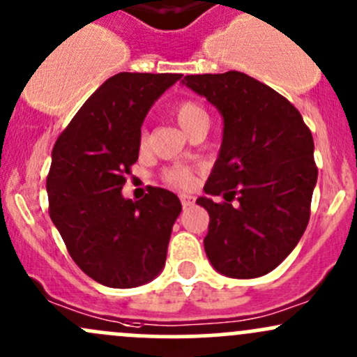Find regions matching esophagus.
I'll list each match as a JSON object with an SVG mask.
<instances>
[{
	"instance_id": "34e87169",
	"label": "esophagus",
	"mask_w": 357,
	"mask_h": 357,
	"mask_svg": "<svg viewBox=\"0 0 357 357\" xmlns=\"http://www.w3.org/2000/svg\"><path fill=\"white\" fill-rule=\"evenodd\" d=\"M180 202H182L183 209H185V208H190V206L194 204V197H192V195L182 194V195H180Z\"/></svg>"
}]
</instances>
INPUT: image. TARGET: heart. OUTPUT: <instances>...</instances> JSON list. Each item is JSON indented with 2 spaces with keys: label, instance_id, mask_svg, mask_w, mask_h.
Returning a JSON list of instances; mask_svg holds the SVG:
<instances>
[{
  "label": "heart",
  "instance_id": "heart-1",
  "mask_svg": "<svg viewBox=\"0 0 357 357\" xmlns=\"http://www.w3.org/2000/svg\"><path fill=\"white\" fill-rule=\"evenodd\" d=\"M175 119L180 124V128L183 131H189L190 128L199 121H208V112L204 110V107L201 103L194 102V100H182L175 105ZM146 144V134H141V146ZM165 182H168L170 185L175 187H190L194 182L192 174H190L187 168L182 167H174V168H168L165 172Z\"/></svg>",
  "mask_w": 357,
  "mask_h": 357
}]
</instances>
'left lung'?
I'll use <instances>...</instances> for the list:
<instances>
[{
	"instance_id": "8db88e82",
	"label": "left lung",
	"mask_w": 357,
	"mask_h": 357,
	"mask_svg": "<svg viewBox=\"0 0 357 357\" xmlns=\"http://www.w3.org/2000/svg\"><path fill=\"white\" fill-rule=\"evenodd\" d=\"M182 83L225 124L204 185L209 197L197 199L209 213L206 255L226 278H260L293 252L308 225L318 177L312 132L293 103L245 73L189 75Z\"/></svg>"
}]
</instances>
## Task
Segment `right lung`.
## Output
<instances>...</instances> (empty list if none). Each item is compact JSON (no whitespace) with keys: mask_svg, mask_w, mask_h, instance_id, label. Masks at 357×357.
<instances>
[{"mask_svg":"<svg viewBox=\"0 0 357 357\" xmlns=\"http://www.w3.org/2000/svg\"><path fill=\"white\" fill-rule=\"evenodd\" d=\"M182 75L119 73L83 103L57 137L47 175L49 216L76 266L109 287L153 281L167 259L182 204L149 187L141 201L122 195L137 162L141 126L155 100Z\"/></svg>","mask_w":357,"mask_h":357,"instance_id":"obj_1","label":"right lung"}]
</instances>
